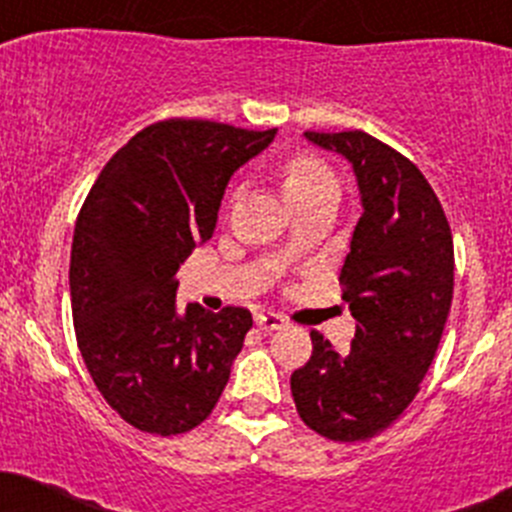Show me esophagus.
I'll return each instance as SVG.
<instances>
[{"instance_id":"1","label":"esophagus","mask_w":512,"mask_h":512,"mask_svg":"<svg viewBox=\"0 0 512 512\" xmlns=\"http://www.w3.org/2000/svg\"><path fill=\"white\" fill-rule=\"evenodd\" d=\"M256 326H261L266 332H274V329L286 326V319L281 314H276V311H261V314H256Z\"/></svg>"}]
</instances>
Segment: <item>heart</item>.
<instances>
[{
    "label": "heart",
    "mask_w": 512,
    "mask_h": 512,
    "mask_svg": "<svg viewBox=\"0 0 512 512\" xmlns=\"http://www.w3.org/2000/svg\"><path fill=\"white\" fill-rule=\"evenodd\" d=\"M332 183H337L332 168L311 153H296L281 165V188H284L289 203L324 186H332Z\"/></svg>",
    "instance_id": "b5f03b06"
}]
</instances>
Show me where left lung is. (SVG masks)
<instances>
[{
	"instance_id": "1",
	"label": "left lung",
	"mask_w": 512,
	"mask_h": 512,
	"mask_svg": "<svg viewBox=\"0 0 512 512\" xmlns=\"http://www.w3.org/2000/svg\"><path fill=\"white\" fill-rule=\"evenodd\" d=\"M304 135L354 165L364 213L339 274L357 332L339 354L311 329L314 349L291 374V394L316 435L359 442L420 392L450 314L455 248L440 198L410 158L364 130Z\"/></svg>"
}]
</instances>
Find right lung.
<instances>
[{
    "label": "right lung",
    "instance_id": "right-lung-1",
    "mask_svg": "<svg viewBox=\"0 0 512 512\" xmlns=\"http://www.w3.org/2000/svg\"><path fill=\"white\" fill-rule=\"evenodd\" d=\"M276 128L198 118L148 125L107 160L77 213L70 256L75 337L92 382L135 430L191 432L216 407L251 311L175 309L180 264L216 228L233 170Z\"/></svg>",
    "mask_w": 512,
    "mask_h": 512
}]
</instances>
